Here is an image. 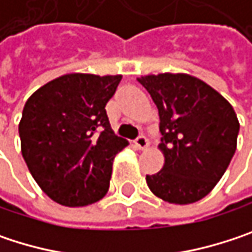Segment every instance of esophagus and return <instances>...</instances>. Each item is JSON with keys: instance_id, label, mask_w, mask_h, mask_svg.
I'll list each match as a JSON object with an SVG mask.
<instances>
[{"instance_id": "obj_1", "label": "esophagus", "mask_w": 252, "mask_h": 252, "mask_svg": "<svg viewBox=\"0 0 252 252\" xmlns=\"http://www.w3.org/2000/svg\"><path fill=\"white\" fill-rule=\"evenodd\" d=\"M134 144H135V147H137V149H140V150H146V149L149 147V140H147L144 135H140V137H137V138H135Z\"/></svg>"}]
</instances>
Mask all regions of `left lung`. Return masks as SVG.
<instances>
[{"label": "left lung", "instance_id": "left-lung-1", "mask_svg": "<svg viewBox=\"0 0 252 252\" xmlns=\"http://www.w3.org/2000/svg\"><path fill=\"white\" fill-rule=\"evenodd\" d=\"M159 111L165 158L162 171L147 175L163 201L191 204L206 197L227 169L239 132L232 105L203 80L184 73L137 78Z\"/></svg>", "mask_w": 252, "mask_h": 252}]
</instances>
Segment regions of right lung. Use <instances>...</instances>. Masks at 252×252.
Returning <instances> with one entry per match:
<instances>
[{"label": "right lung", "instance_id": "add662e5", "mask_svg": "<svg viewBox=\"0 0 252 252\" xmlns=\"http://www.w3.org/2000/svg\"><path fill=\"white\" fill-rule=\"evenodd\" d=\"M121 78L71 73L27 99L19 124L22 155L55 203L81 207L108 192L114 159L128 146L114 134L105 109Z\"/></svg>", "mask_w": 252, "mask_h": 252}]
</instances>
